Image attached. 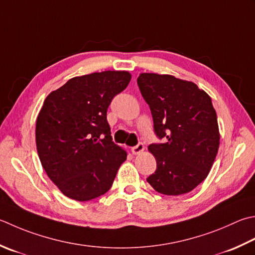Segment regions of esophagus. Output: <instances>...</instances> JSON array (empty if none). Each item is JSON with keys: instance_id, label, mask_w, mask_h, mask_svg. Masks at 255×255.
I'll return each instance as SVG.
<instances>
[{"instance_id": "obj_1", "label": "esophagus", "mask_w": 255, "mask_h": 255, "mask_svg": "<svg viewBox=\"0 0 255 255\" xmlns=\"http://www.w3.org/2000/svg\"><path fill=\"white\" fill-rule=\"evenodd\" d=\"M143 150H144V146H143L142 142H139L137 146L132 147V149H131V151H132L133 154H139V153H141Z\"/></svg>"}]
</instances>
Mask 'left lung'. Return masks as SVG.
<instances>
[{"label": "left lung", "mask_w": 255, "mask_h": 255, "mask_svg": "<svg viewBox=\"0 0 255 255\" xmlns=\"http://www.w3.org/2000/svg\"><path fill=\"white\" fill-rule=\"evenodd\" d=\"M137 84L150 107L154 132L166 139L149 144L157 169L147 181L167 196L190 192L210 172L220 144L211 98L194 83L172 75L141 73Z\"/></svg>", "instance_id": "8db88e82"}]
</instances>
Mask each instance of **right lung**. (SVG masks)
Returning a JSON list of instances; mask_svg holds the SVG:
<instances>
[{
    "instance_id": "1",
    "label": "right lung",
    "mask_w": 255,
    "mask_h": 255,
    "mask_svg": "<svg viewBox=\"0 0 255 255\" xmlns=\"http://www.w3.org/2000/svg\"><path fill=\"white\" fill-rule=\"evenodd\" d=\"M130 79L125 71L93 73L45 98L35 128L37 153L48 178L73 200L106 193L126 160V150L112 139L107 109Z\"/></svg>"
}]
</instances>
